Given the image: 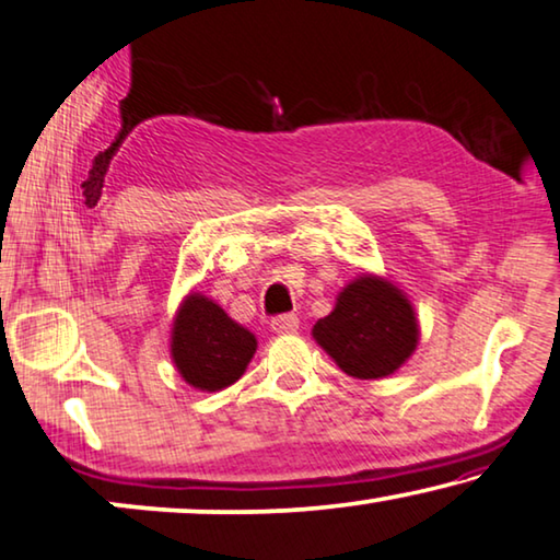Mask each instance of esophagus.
Here are the masks:
<instances>
[{
    "instance_id": "obj_1",
    "label": "esophagus",
    "mask_w": 560,
    "mask_h": 560,
    "mask_svg": "<svg viewBox=\"0 0 560 560\" xmlns=\"http://www.w3.org/2000/svg\"><path fill=\"white\" fill-rule=\"evenodd\" d=\"M271 329L277 335H291L299 329V317L296 314H279V317L271 319Z\"/></svg>"
}]
</instances>
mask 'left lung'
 <instances>
[{"mask_svg":"<svg viewBox=\"0 0 560 560\" xmlns=\"http://www.w3.org/2000/svg\"><path fill=\"white\" fill-rule=\"evenodd\" d=\"M419 319L408 296L388 279L362 273L337 294L335 310L319 319L312 337L360 381H377L404 365L419 345Z\"/></svg>","mask_w":560,"mask_h":560,"instance_id":"1","label":"left lung"}]
</instances>
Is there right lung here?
I'll return each mask as SVG.
<instances>
[{
    "label": "right lung",
    "mask_w": 560,
    "mask_h": 560,
    "mask_svg": "<svg viewBox=\"0 0 560 560\" xmlns=\"http://www.w3.org/2000/svg\"><path fill=\"white\" fill-rule=\"evenodd\" d=\"M256 337L233 322L212 299L187 294L172 322V360L177 373L198 390H223L246 373Z\"/></svg>",
    "instance_id": "obj_1"
}]
</instances>
